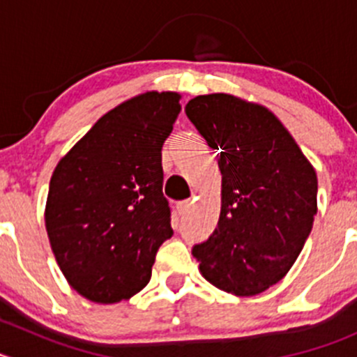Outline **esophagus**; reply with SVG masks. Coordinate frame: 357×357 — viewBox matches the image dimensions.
I'll return each instance as SVG.
<instances>
[{
  "label": "esophagus",
  "instance_id": "1",
  "mask_svg": "<svg viewBox=\"0 0 357 357\" xmlns=\"http://www.w3.org/2000/svg\"><path fill=\"white\" fill-rule=\"evenodd\" d=\"M190 207H192V202H190V200L179 202V204H178V212H179V215H186V214H188Z\"/></svg>",
  "mask_w": 357,
  "mask_h": 357
}]
</instances>
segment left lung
<instances>
[{"instance_id": "1", "label": "left lung", "mask_w": 357, "mask_h": 357, "mask_svg": "<svg viewBox=\"0 0 357 357\" xmlns=\"http://www.w3.org/2000/svg\"><path fill=\"white\" fill-rule=\"evenodd\" d=\"M186 115L221 171V214L193 247L215 289L252 297L276 285L301 254L318 212V178L289 129L264 105L229 93L190 100Z\"/></svg>"}]
</instances>
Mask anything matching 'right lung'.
<instances>
[{
    "label": "right lung",
    "instance_id": "right-lung-1",
    "mask_svg": "<svg viewBox=\"0 0 357 357\" xmlns=\"http://www.w3.org/2000/svg\"><path fill=\"white\" fill-rule=\"evenodd\" d=\"M179 100L146 91L119 103L53 171L46 233L67 283L88 301L114 304L145 289L158 247L172 236L160 150Z\"/></svg>",
    "mask_w": 357,
    "mask_h": 357
}]
</instances>
